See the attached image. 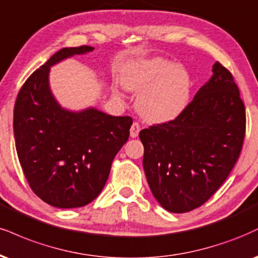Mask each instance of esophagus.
Segmentation results:
<instances>
[{"mask_svg":"<svg viewBox=\"0 0 258 258\" xmlns=\"http://www.w3.org/2000/svg\"><path fill=\"white\" fill-rule=\"evenodd\" d=\"M139 131H141V125L138 122H133L131 126V130H130V135H131L132 138L138 137Z\"/></svg>","mask_w":258,"mask_h":258,"instance_id":"esophagus-1","label":"esophagus"}]
</instances>
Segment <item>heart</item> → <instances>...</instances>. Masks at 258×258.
<instances>
[{"mask_svg":"<svg viewBox=\"0 0 258 258\" xmlns=\"http://www.w3.org/2000/svg\"><path fill=\"white\" fill-rule=\"evenodd\" d=\"M121 83L137 99L139 114L149 122H168L187 107L191 77L187 70L166 58L153 57L131 61L122 70Z\"/></svg>","mask_w":258,"mask_h":258,"instance_id":"heart-1","label":"heart"}]
</instances>
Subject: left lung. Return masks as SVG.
<instances>
[{"label": "left lung", "instance_id": "left-lung-1", "mask_svg": "<svg viewBox=\"0 0 258 258\" xmlns=\"http://www.w3.org/2000/svg\"><path fill=\"white\" fill-rule=\"evenodd\" d=\"M245 125L233 76L215 62L212 78L176 119L139 132L149 187L161 206L187 213L206 203L233 169Z\"/></svg>", "mask_w": 258, "mask_h": 258}]
</instances>
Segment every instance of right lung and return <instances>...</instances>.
<instances>
[{
	"instance_id": "right-lung-1",
	"label": "right lung",
	"mask_w": 258,
	"mask_h": 258,
	"mask_svg": "<svg viewBox=\"0 0 258 258\" xmlns=\"http://www.w3.org/2000/svg\"><path fill=\"white\" fill-rule=\"evenodd\" d=\"M92 46L63 48L25 82L14 105L18 157L30 187L56 208H79L101 194L111 162L130 137L131 116L63 109L49 86L50 67Z\"/></svg>"
}]
</instances>
